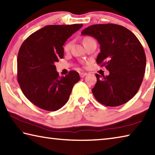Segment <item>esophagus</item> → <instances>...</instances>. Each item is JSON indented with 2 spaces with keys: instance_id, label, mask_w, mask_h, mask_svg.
Returning <instances> with one entry per match:
<instances>
[{
  "instance_id": "1",
  "label": "esophagus",
  "mask_w": 155,
  "mask_h": 155,
  "mask_svg": "<svg viewBox=\"0 0 155 155\" xmlns=\"http://www.w3.org/2000/svg\"><path fill=\"white\" fill-rule=\"evenodd\" d=\"M87 72H81V73H80V77H81V78L85 77V76H87Z\"/></svg>"
}]
</instances>
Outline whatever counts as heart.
<instances>
[{
	"instance_id": "b5f03b06",
	"label": "heart",
	"mask_w": 155,
	"mask_h": 155,
	"mask_svg": "<svg viewBox=\"0 0 155 155\" xmlns=\"http://www.w3.org/2000/svg\"><path fill=\"white\" fill-rule=\"evenodd\" d=\"M91 38H90V37H87V38H85V39H84V41H83V42H85V41H87V40H89V39H91ZM70 47H71V43H70V42H68V43H67L65 45H64V51H66V52H67V51H68L70 50Z\"/></svg>"
}]
</instances>
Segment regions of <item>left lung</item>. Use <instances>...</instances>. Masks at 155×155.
<instances>
[{"label": "left lung", "instance_id": "1", "mask_svg": "<svg viewBox=\"0 0 155 155\" xmlns=\"http://www.w3.org/2000/svg\"><path fill=\"white\" fill-rule=\"evenodd\" d=\"M82 35L94 37L100 45L96 62L105 66L110 74H95L97 83L92 93L106 106L127 102L137 94L144 78L146 59L138 39L130 30L117 24H95L87 27Z\"/></svg>", "mask_w": 155, "mask_h": 155}]
</instances>
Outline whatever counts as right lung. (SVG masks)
Wrapping results in <instances>:
<instances>
[{
	"mask_svg": "<svg viewBox=\"0 0 155 155\" xmlns=\"http://www.w3.org/2000/svg\"><path fill=\"white\" fill-rule=\"evenodd\" d=\"M83 24L49 25L30 35L18 55V81L22 92L41 109L55 111L68 102L80 80L74 70L59 77L55 64L64 57L63 45Z\"/></svg>",
	"mask_w": 155,
	"mask_h": 155,
	"instance_id": "1",
	"label": "right lung"
}]
</instances>
